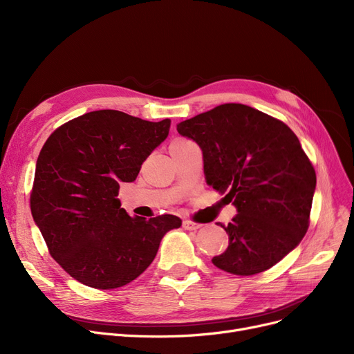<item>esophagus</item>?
I'll return each instance as SVG.
<instances>
[{"mask_svg":"<svg viewBox=\"0 0 354 354\" xmlns=\"http://www.w3.org/2000/svg\"><path fill=\"white\" fill-rule=\"evenodd\" d=\"M182 227H183L185 230H188V231H196V230H199V228L202 227V224H201V222L185 219V221L182 222Z\"/></svg>","mask_w":354,"mask_h":354,"instance_id":"esophagus-1","label":"esophagus"}]
</instances>
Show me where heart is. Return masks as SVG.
<instances>
[{"label":"heart","mask_w":354,"mask_h":354,"mask_svg":"<svg viewBox=\"0 0 354 354\" xmlns=\"http://www.w3.org/2000/svg\"><path fill=\"white\" fill-rule=\"evenodd\" d=\"M188 140H175V142H172V145H171V147H175V146H179V145H183V143H187Z\"/></svg>","instance_id":"obj_1"}]
</instances>
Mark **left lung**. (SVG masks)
I'll list each match as a JSON object with an SVG mask.
<instances>
[{"label":"left lung","mask_w":354,"mask_h":354,"mask_svg":"<svg viewBox=\"0 0 354 354\" xmlns=\"http://www.w3.org/2000/svg\"><path fill=\"white\" fill-rule=\"evenodd\" d=\"M176 130L202 149L208 185L227 192L238 214L225 227L230 244L212 258L235 275L263 272L306 235L315 171L299 138L254 107L225 103L180 122Z\"/></svg>","instance_id":"left-lung-1"}]
</instances>
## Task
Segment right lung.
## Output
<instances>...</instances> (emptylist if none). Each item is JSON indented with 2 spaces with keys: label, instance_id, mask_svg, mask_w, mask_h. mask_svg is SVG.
I'll use <instances>...</instances> for the list:
<instances>
[{
  "label": "right lung",
  "instance_id": "obj_1",
  "mask_svg": "<svg viewBox=\"0 0 354 354\" xmlns=\"http://www.w3.org/2000/svg\"><path fill=\"white\" fill-rule=\"evenodd\" d=\"M169 127V119L96 110L46 140L35 165L31 214L50 255L74 280L99 290L129 284L152 264L163 235L182 225L169 214L132 218L116 198Z\"/></svg>",
  "mask_w": 354,
  "mask_h": 354
}]
</instances>
